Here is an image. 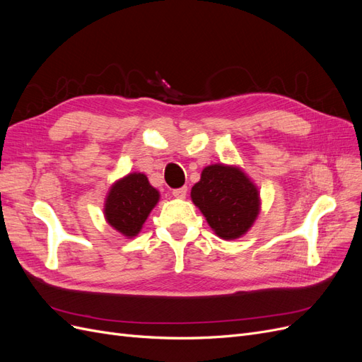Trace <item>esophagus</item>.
<instances>
[{"label": "esophagus", "mask_w": 362, "mask_h": 362, "mask_svg": "<svg viewBox=\"0 0 362 362\" xmlns=\"http://www.w3.org/2000/svg\"><path fill=\"white\" fill-rule=\"evenodd\" d=\"M172 194L175 196V198H178V199H184L185 196H187V187H180V189H175V190L172 192Z\"/></svg>", "instance_id": "1"}]
</instances>
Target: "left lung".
Listing matches in <instances>:
<instances>
[{
	"label": "left lung",
	"mask_w": 362,
	"mask_h": 362,
	"mask_svg": "<svg viewBox=\"0 0 362 362\" xmlns=\"http://www.w3.org/2000/svg\"><path fill=\"white\" fill-rule=\"evenodd\" d=\"M190 196L216 235L223 240L245 235L259 213L257 185L237 166H206Z\"/></svg>",
	"instance_id": "obj_1"
}]
</instances>
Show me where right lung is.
Instances as JSON below:
<instances>
[{
    "mask_svg": "<svg viewBox=\"0 0 362 362\" xmlns=\"http://www.w3.org/2000/svg\"><path fill=\"white\" fill-rule=\"evenodd\" d=\"M158 199V190L149 184L145 173H129L108 190L104 204L105 221L122 235L136 237Z\"/></svg>",
    "mask_w": 362,
    "mask_h": 362,
    "instance_id": "obj_1",
    "label": "right lung"
}]
</instances>
